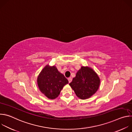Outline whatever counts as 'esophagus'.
<instances>
[{
  "mask_svg": "<svg viewBox=\"0 0 132 132\" xmlns=\"http://www.w3.org/2000/svg\"><path fill=\"white\" fill-rule=\"evenodd\" d=\"M68 82L70 83V82L72 81V78H71V77H69V78H68Z\"/></svg>",
  "mask_w": 132,
  "mask_h": 132,
  "instance_id": "34e87169",
  "label": "esophagus"
}]
</instances>
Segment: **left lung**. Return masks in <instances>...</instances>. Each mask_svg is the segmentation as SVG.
Listing matches in <instances>:
<instances>
[{"mask_svg":"<svg viewBox=\"0 0 132 132\" xmlns=\"http://www.w3.org/2000/svg\"><path fill=\"white\" fill-rule=\"evenodd\" d=\"M100 79L97 73L89 67L82 66L69 84L76 96L84 100L91 97L98 90Z\"/></svg>","mask_w":132,"mask_h":132,"instance_id":"obj_1","label":"left lung"}]
</instances>
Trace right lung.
Returning a JSON list of instances; mask_svg holds the SVG:
<instances>
[{
	"label": "right lung",
	"mask_w": 132,
	"mask_h": 132,
	"mask_svg": "<svg viewBox=\"0 0 132 132\" xmlns=\"http://www.w3.org/2000/svg\"><path fill=\"white\" fill-rule=\"evenodd\" d=\"M37 82L43 94L48 99H54L60 95L63 87L68 83V81L55 66L47 65L40 73Z\"/></svg>",
	"instance_id": "1"
}]
</instances>
